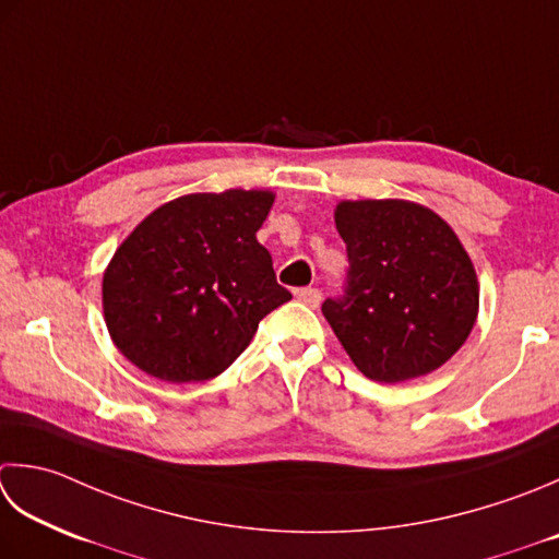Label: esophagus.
Here are the masks:
<instances>
[{
    "label": "esophagus",
    "mask_w": 559,
    "mask_h": 559,
    "mask_svg": "<svg viewBox=\"0 0 559 559\" xmlns=\"http://www.w3.org/2000/svg\"><path fill=\"white\" fill-rule=\"evenodd\" d=\"M295 298H298L302 305H308V308H317V305L322 302V290L320 288H300V290H295Z\"/></svg>",
    "instance_id": "34e87169"
}]
</instances>
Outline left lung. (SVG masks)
Returning <instances> with one entry per match:
<instances>
[{
    "label": "left lung",
    "mask_w": 559,
    "mask_h": 559,
    "mask_svg": "<svg viewBox=\"0 0 559 559\" xmlns=\"http://www.w3.org/2000/svg\"><path fill=\"white\" fill-rule=\"evenodd\" d=\"M348 271L322 314L356 368L402 382L443 366L473 332L479 308L467 251L439 215L407 201L338 203Z\"/></svg>",
    "instance_id": "1"
}]
</instances>
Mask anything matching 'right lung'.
Instances as JSON below:
<instances>
[{
    "label": "right lung",
    "mask_w": 559,
    "mask_h": 559,
    "mask_svg": "<svg viewBox=\"0 0 559 559\" xmlns=\"http://www.w3.org/2000/svg\"><path fill=\"white\" fill-rule=\"evenodd\" d=\"M273 193H191L142 221L104 273V314L130 364L167 382L221 376L293 295L257 242Z\"/></svg>",
    "instance_id": "add662e5"
}]
</instances>
